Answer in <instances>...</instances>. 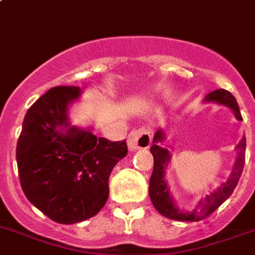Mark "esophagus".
<instances>
[{
  "label": "esophagus",
  "instance_id": "34e87169",
  "mask_svg": "<svg viewBox=\"0 0 255 255\" xmlns=\"http://www.w3.org/2000/svg\"><path fill=\"white\" fill-rule=\"evenodd\" d=\"M151 144V134L147 128L134 129L128 135V146L129 150L135 151L139 148H148Z\"/></svg>",
  "mask_w": 255,
  "mask_h": 255
}]
</instances>
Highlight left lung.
<instances>
[{
  "label": "left lung",
  "mask_w": 255,
  "mask_h": 255,
  "mask_svg": "<svg viewBox=\"0 0 255 255\" xmlns=\"http://www.w3.org/2000/svg\"><path fill=\"white\" fill-rule=\"evenodd\" d=\"M206 100L207 102H218L220 104L228 105L229 108L235 112L237 120L243 121V116H241V112H240L236 99L227 90L220 88V90L210 92ZM163 140V131L157 130L155 132V135H153L152 146L150 148L153 156V170L150 178L148 193H150V198L153 207L156 208L157 211L160 212L161 215L165 216V218L178 220V222H199V220H203L208 215H211L212 212L215 211L223 202L228 199L233 193V190H235V188L237 186V182H239L241 173H243L244 164H245L246 139L243 138L241 142L239 143V146H237L239 156H237L236 164H235V168H233L231 177L224 184L220 185L215 191H212L211 194L206 195L205 198H202L199 201L198 206L190 212L180 211L174 206L172 198H170L169 189L167 186V182L164 181V176H165L164 173H165V168L168 167V163L170 160V153L168 152L167 148H163V147L159 146Z\"/></svg>",
  "instance_id": "obj_1"
}]
</instances>
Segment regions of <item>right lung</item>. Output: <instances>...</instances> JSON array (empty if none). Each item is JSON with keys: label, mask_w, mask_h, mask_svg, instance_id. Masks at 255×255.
Masks as SVG:
<instances>
[{"label": "right lung", "mask_w": 255, "mask_h": 255, "mask_svg": "<svg viewBox=\"0 0 255 255\" xmlns=\"http://www.w3.org/2000/svg\"><path fill=\"white\" fill-rule=\"evenodd\" d=\"M78 87L58 86L27 111L16 143L20 186L31 203L60 224L92 218L109 195V174L128 155L126 140L98 138L91 131L68 128L67 105Z\"/></svg>", "instance_id": "add662e5"}]
</instances>
